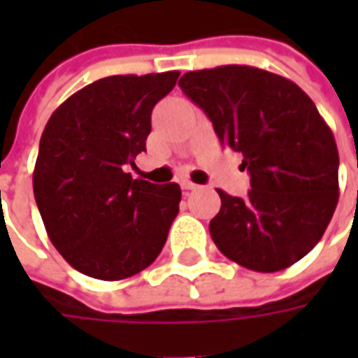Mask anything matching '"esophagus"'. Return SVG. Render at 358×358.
<instances>
[{
    "label": "esophagus",
    "mask_w": 358,
    "mask_h": 358,
    "mask_svg": "<svg viewBox=\"0 0 358 358\" xmlns=\"http://www.w3.org/2000/svg\"><path fill=\"white\" fill-rule=\"evenodd\" d=\"M197 184H194V182H182V189H184V192H195V189H197Z\"/></svg>",
    "instance_id": "1"
}]
</instances>
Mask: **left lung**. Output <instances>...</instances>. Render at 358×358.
<instances>
[{
  "mask_svg": "<svg viewBox=\"0 0 358 358\" xmlns=\"http://www.w3.org/2000/svg\"><path fill=\"white\" fill-rule=\"evenodd\" d=\"M182 92L243 155L245 199L220 195L209 232L220 253L255 272H278L307 255L339 199V155L330 126L295 82L248 65L192 71Z\"/></svg>",
  "mask_w": 358,
  "mask_h": 358,
  "instance_id": "obj_1",
  "label": "left lung"
}]
</instances>
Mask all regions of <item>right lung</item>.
<instances>
[{"label": "right lung", "instance_id": "add662e5", "mask_svg": "<svg viewBox=\"0 0 358 358\" xmlns=\"http://www.w3.org/2000/svg\"><path fill=\"white\" fill-rule=\"evenodd\" d=\"M178 71L117 74L88 84L53 110L36 159L34 197L51 243L97 280H124L155 261L182 199L178 184L134 180L151 110Z\"/></svg>", "mask_w": 358, "mask_h": 358}]
</instances>
